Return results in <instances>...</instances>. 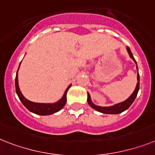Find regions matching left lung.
Instances as JSON below:
<instances>
[{
	"instance_id": "8db88e82",
	"label": "left lung",
	"mask_w": 155,
	"mask_h": 155,
	"mask_svg": "<svg viewBox=\"0 0 155 155\" xmlns=\"http://www.w3.org/2000/svg\"><path fill=\"white\" fill-rule=\"evenodd\" d=\"M127 50H128V53L129 54L130 58H132L133 60L135 63L136 64V60L134 58L133 55H132V52L130 50L129 47L127 46ZM136 68L138 69L137 67V64H136ZM137 84H136V89L134 91L133 93L132 94V95L128 97V99H126L125 101L124 102H120V103L116 104L114 106H108V107H102V106H95L93 102H91V96H90L89 94L87 93V102L88 104L90 105V106H91L93 109H94L97 111L100 112V113H102V114H120L122 112L125 111L126 110H128V108L130 107V106L133 103V102L136 99V96H137L138 91H139V90H140V75H139V71H138L137 74Z\"/></svg>"
}]
</instances>
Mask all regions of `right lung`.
I'll return each instance as SVG.
<instances>
[{
    "instance_id": "obj_1",
    "label": "right lung",
    "mask_w": 155,
    "mask_h": 155,
    "mask_svg": "<svg viewBox=\"0 0 155 155\" xmlns=\"http://www.w3.org/2000/svg\"><path fill=\"white\" fill-rule=\"evenodd\" d=\"M21 64V62H20ZM20 66V64H19ZM19 70V68H18ZM71 85L68 87L67 89L65 90V91L64 93L63 97L58 101V102H55V103H37V102H31L29 100H27L24 96L22 94L20 90L19 87V84H18V71L16 72V76H15V91L17 94L18 97H19V100L21 101L22 103L23 104V106L27 108L29 111L32 112L34 114H38V115H50L54 113H57L59 110H61L62 108L64 106L67 102V92L68 89L70 88Z\"/></svg>"
}]
</instances>
